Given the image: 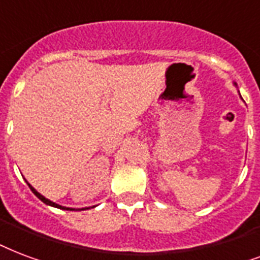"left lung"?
<instances>
[{
	"label": "left lung",
	"mask_w": 260,
	"mask_h": 260,
	"mask_svg": "<svg viewBox=\"0 0 260 260\" xmlns=\"http://www.w3.org/2000/svg\"><path fill=\"white\" fill-rule=\"evenodd\" d=\"M235 86H236V83H235ZM240 96H241V95H240Z\"/></svg>",
	"instance_id": "left-lung-1"
}]
</instances>
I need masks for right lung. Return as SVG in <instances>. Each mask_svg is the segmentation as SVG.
<instances>
[{
    "mask_svg": "<svg viewBox=\"0 0 260 260\" xmlns=\"http://www.w3.org/2000/svg\"><path fill=\"white\" fill-rule=\"evenodd\" d=\"M27 184H28V183H27ZM28 187H29V189H31V191L34 192V195L37 196L38 199H41V201H42L43 203H46V205L51 206V207H57V209H61V210H86V209H88V207H86V209H71V207H65V206L57 205V203H54V202L49 201V199H46L45 196L41 195V193H39V192H38L37 189H35V188L32 187V185H31V184H28ZM92 207H95V206H92Z\"/></svg>",
    "mask_w": 260,
    "mask_h": 260,
    "instance_id": "obj_1",
    "label": "right lung"
}]
</instances>
